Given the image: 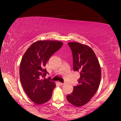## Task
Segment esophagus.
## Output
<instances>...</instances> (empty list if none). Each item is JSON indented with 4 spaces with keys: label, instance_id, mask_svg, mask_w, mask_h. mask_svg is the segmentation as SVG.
I'll use <instances>...</instances> for the list:
<instances>
[{
    "label": "esophagus",
    "instance_id": "34e87169",
    "mask_svg": "<svg viewBox=\"0 0 121 121\" xmlns=\"http://www.w3.org/2000/svg\"><path fill=\"white\" fill-rule=\"evenodd\" d=\"M64 83H63V82H59V84H60V85H63Z\"/></svg>",
    "mask_w": 121,
    "mask_h": 121
}]
</instances>
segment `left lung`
<instances>
[{
  "label": "left lung",
  "mask_w": 121,
  "mask_h": 121,
  "mask_svg": "<svg viewBox=\"0 0 121 121\" xmlns=\"http://www.w3.org/2000/svg\"><path fill=\"white\" fill-rule=\"evenodd\" d=\"M73 54V69L79 72V85L67 96L69 103L81 107L90 101L100 85L101 70L99 60L89 46L78 42H68Z\"/></svg>",
  "instance_id": "left-lung-1"
}]
</instances>
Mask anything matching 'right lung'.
Returning a JSON list of instances; mask_svg holds the SVG:
<instances>
[{
  "label": "right lung",
  "mask_w": 121,
  "mask_h": 121,
  "mask_svg": "<svg viewBox=\"0 0 121 121\" xmlns=\"http://www.w3.org/2000/svg\"><path fill=\"white\" fill-rule=\"evenodd\" d=\"M57 41H38L25 53L20 66V78L28 97L37 105L46 103L52 97L56 84L49 78L44 79L47 73L44 69L49 58L63 46Z\"/></svg>",
  "instance_id": "1"
}]
</instances>
